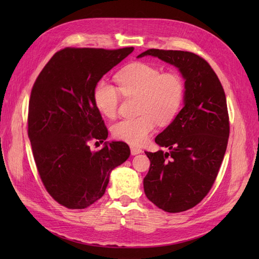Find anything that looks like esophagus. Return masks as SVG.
<instances>
[{
	"label": "esophagus",
	"mask_w": 259,
	"mask_h": 259,
	"mask_svg": "<svg viewBox=\"0 0 259 259\" xmlns=\"http://www.w3.org/2000/svg\"><path fill=\"white\" fill-rule=\"evenodd\" d=\"M143 152V150L140 148H138V147H134V146H132L131 147V153L133 154V155H136V154H139V153H142Z\"/></svg>",
	"instance_id": "esophagus-1"
}]
</instances>
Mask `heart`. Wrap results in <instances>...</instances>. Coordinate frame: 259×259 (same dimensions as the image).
<instances>
[{
    "mask_svg": "<svg viewBox=\"0 0 259 259\" xmlns=\"http://www.w3.org/2000/svg\"><path fill=\"white\" fill-rule=\"evenodd\" d=\"M119 89L109 82L99 81L93 92L94 103L99 112L114 119L123 96H138L137 114L112 126L113 136L132 146H142L152 134L155 124H167L182 107L185 85L177 73H163L159 68L145 62H134L116 75Z\"/></svg>",
    "mask_w": 259,
    "mask_h": 259,
    "instance_id": "obj_1",
    "label": "heart"
}]
</instances>
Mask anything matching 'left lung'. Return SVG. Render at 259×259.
I'll use <instances>...</instances> for the list:
<instances>
[{
    "label": "left lung",
    "instance_id": "1",
    "mask_svg": "<svg viewBox=\"0 0 259 259\" xmlns=\"http://www.w3.org/2000/svg\"><path fill=\"white\" fill-rule=\"evenodd\" d=\"M178 68L185 80L184 107L155 143L169 152H146L150 168L144 178L146 197L167 213L192 208L210 190L229 138L225 92L208 62L184 51L148 50Z\"/></svg>",
    "mask_w": 259,
    "mask_h": 259
}]
</instances>
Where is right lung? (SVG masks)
<instances>
[{
    "label": "right lung",
    "instance_id": "obj_1",
    "mask_svg": "<svg viewBox=\"0 0 259 259\" xmlns=\"http://www.w3.org/2000/svg\"><path fill=\"white\" fill-rule=\"evenodd\" d=\"M133 51L64 49L46 64L31 91L28 136L36 168L53 199L68 208H86L103 197L112 169L131 154L123 142H106L96 152L89 143L108 137L94 88Z\"/></svg>",
    "mask_w": 259,
    "mask_h": 259
}]
</instances>
